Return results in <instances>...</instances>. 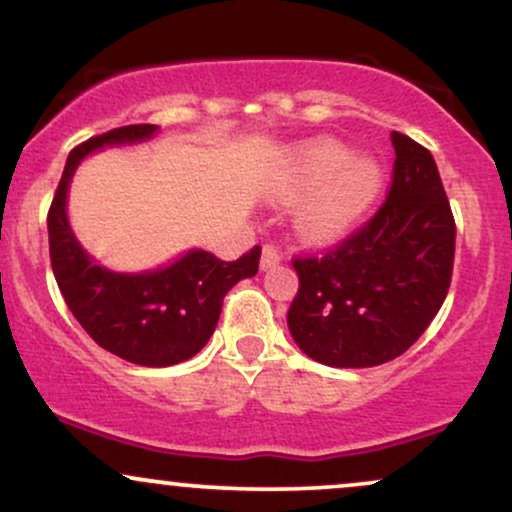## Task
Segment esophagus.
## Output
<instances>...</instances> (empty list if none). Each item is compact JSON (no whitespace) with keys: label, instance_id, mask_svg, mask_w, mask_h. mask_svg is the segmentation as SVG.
I'll return each instance as SVG.
<instances>
[{"label":"esophagus","instance_id":"obj_1","mask_svg":"<svg viewBox=\"0 0 512 512\" xmlns=\"http://www.w3.org/2000/svg\"><path fill=\"white\" fill-rule=\"evenodd\" d=\"M280 261H282L280 251H277L273 244L263 246V251H261V270L273 268V266H277V263H280Z\"/></svg>","mask_w":512,"mask_h":512}]
</instances>
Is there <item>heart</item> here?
<instances>
[{
    "instance_id": "obj_1",
    "label": "heart",
    "mask_w": 512,
    "mask_h": 512,
    "mask_svg": "<svg viewBox=\"0 0 512 512\" xmlns=\"http://www.w3.org/2000/svg\"><path fill=\"white\" fill-rule=\"evenodd\" d=\"M382 161L372 154H353L344 142L311 140L287 156L275 182V197L294 201V225L315 244L344 239L375 206L384 187Z\"/></svg>"
}]
</instances>
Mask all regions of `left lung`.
I'll use <instances>...</instances> for the list:
<instances>
[{
  "label": "left lung",
  "mask_w": 512,
  "mask_h": 512,
  "mask_svg": "<svg viewBox=\"0 0 512 512\" xmlns=\"http://www.w3.org/2000/svg\"><path fill=\"white\" fill-rule=\"evenodd\" d=\"M394 180L363 230L325 256L296 258L287 313L296 346L330 368H372L418 342L451 285L456 223L432 154L391 132Z\"/></svg>",
  "instance_id": "8db88e82"
}]
</instances>
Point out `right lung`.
I'll list each match as a JSON object with an SVG mask.
<instances>
[{"mask_svg":"<svg viewBox=\"0 0 512 512\" xmlns=\"http://www.w3.org/2000/svg\"><path fill=\"white\" fill-rule=\"evenodd\" d=\"M156 132L159 125H125L75 147L47 218L52 270L75 320L102 349L144 368H168L197 356L216 330L225 294L254 277L261 258L258 246L237 261L187 249L166 266L118 273L87 254L68 220L75 170L94 151L147 142Z\"/></svg>","mask_w":512,"mask_h":512,"instance_id":"obj_1","label":"right lung"}]
</instances>
